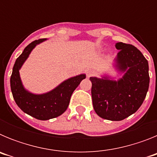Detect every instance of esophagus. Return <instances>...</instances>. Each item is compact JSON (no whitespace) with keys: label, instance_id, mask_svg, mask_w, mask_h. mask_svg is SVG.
<instances>
[{"label":"esophagus","instance_id":"esophagus-1","mask_svg":"<svg viewBox=\"0 0 157 157\" xmlns=\"http://www.w3.org/2000/svg\"><path fill=\"white\" fill-rule=\"evenodd\" d=\"M86 75L87 77H91V76L95 75V71L93 69H88L86 71Z\"/></svg>","mask_w":157,"mask_h":157}]
</instances>
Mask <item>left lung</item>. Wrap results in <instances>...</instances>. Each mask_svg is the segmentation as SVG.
I'll return each instance as SVG.
<instances>
[{
    "label": "left lung",
    "mask_w": 157,
    "mask_h": 157,
    "mask_svg": "<svg viewBox=\"0 0 157 157\" xmlns=\"http://www.w3.org/2000/svg\"><path fill=\"white\" fill-rule=\"evenodd\" d=\"M116 67L126 71L116 81L90 77L91 94L96 113L105 120L120 121L137 112L146 97L149 86V63L135 46L116 43Z\"/></svg>",
    "instance_id": "1"
}]
</instances>
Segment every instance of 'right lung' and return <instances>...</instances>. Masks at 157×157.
<instances>
[{
	"instance_id": "obj_1",
	"label": "right lung",
	"mask_w": 157,
	"mask_h": 157,
	"mask_svg": "<svg viewBox=\"0 0 157 157\" xmlns=\"http://www.w3.org/2000/svg\"><path fill=\"white\" fill-rule=\"evenodd\" d=\"M45 40H35L24 48L23 53L16 59L10 78L11 90L16 105L25 113L40 120H50L63 114L68 107L72 93L86 78L85 75L71 78L53 90L41 95H35L26 90L22 85L19 70L32 49Z\"/></svg>"
}]
</instances>
